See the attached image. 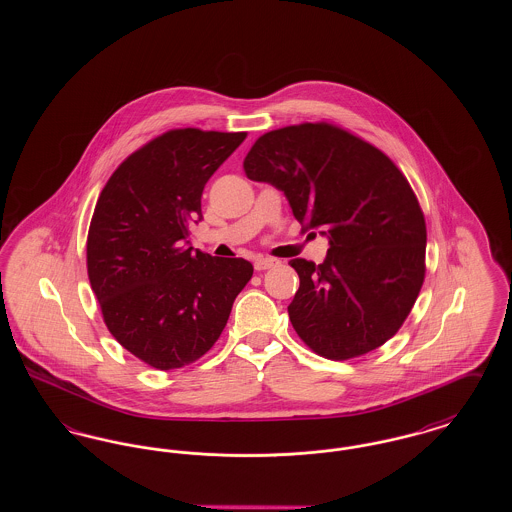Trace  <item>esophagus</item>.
I'll return each instance as SVG.
<instances>
[{
  "mask_svg": "<svg viewBox=\"0 0 512 512\" xmlns=\"http://www.w3.org/2000/svg\"><path fill=\"white\" fill-rule=\"evenodd\" d=\"M278 265V261L276 259H270V257H257L255 259V263H253V267L255 270H267V268L276 267Z\"/></svg>",
  "mask_w": 512,
  "mask_h": 512,
  "instance_id": "34e87169",
  "label": "esophagus"
}]
</instances>
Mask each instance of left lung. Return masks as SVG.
Instances as JSON below:
<instances>
[{"label": "left lung", "mask_w": 512, "mask_h": 512, "mask_svg": "<svg viewBox=\"0 0 512 512\" xmlns=\"http://www.w3.org/2000/svg\"><path fill=\"white\" fill-rule=\"evenodd\" d=\"M249 180L284 192L293 217L328 238L324 263L292 259L288 313L315 353L345 361L380 347L409 317L424 282L426 222L407 178L380 149L326 122L263 134Z\"/></svg>", "instance_id": "left-lung-1"}]
</instances>
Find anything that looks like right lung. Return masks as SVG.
I'll return each instance as SVG.
<instances>
[{
    "mask_svg": "<svg viewBox=\"0 0 512 512\" xmlns=\"http://www.w3.org/2000/svg\"><path fill=\"white\" fill-rule=\"evenodd\" d=\"M245 132L171 130L132 153L101 190L88 232V278L113 338L153 368L203 357L253 276L240 257L194 249L207 180Z\"/></svg>",
    "mask_w": 512,
    "mask_h": 512,
    "instance_id": "right-lung-1",
    "label": "right lung"
}]
</instances>
